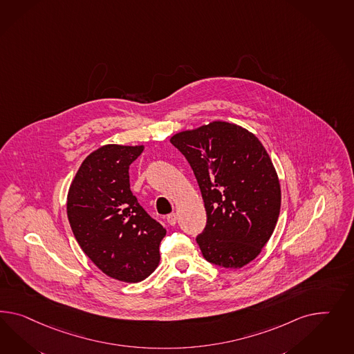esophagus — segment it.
Segmentation results:
<instances>
[{
	"label": "esophagus",
	"instance_id": "esophagus-1",
	"mask_svg": "<svg viewBox=\"0 0 354 354\" xmlns=\"http://www.w3.org/2000/svg\"><path fill=\"white\" fill-rule=\"evenodd\" d=\"M167 223L170 224V225H175L176 224V221H178V216H176V214H171V215H169L167 216Z\"/></svg>",
	"mask_w": 354,
	"mask_h": 354
}]
</instances>
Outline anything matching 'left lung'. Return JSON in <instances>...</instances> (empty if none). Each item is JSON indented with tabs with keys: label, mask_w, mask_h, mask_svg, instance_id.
Returning a JSON list of instances; mask_svg holds the SVG:
<instances>
[{
	"label": "left lung",
	"mask_w": 354,
	"mask_h": 354,
	"mask_svg": "<svg viewBox=\"0 0 354 354\" xmlns=\"http://www.w3.org/2000/svg\"><path fill=\"white\" fill-rule=\"evenodd\" d=\"M201 189L207 223L196 239L203 258L239 269L261 252L277 224L281 185L258 138L239 124L212 121L174 135Z\"/></svg>",
	"instance_id": "obj_1"
}]
</instances>
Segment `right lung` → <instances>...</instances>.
Listing matches in <instances>:
<instances>
[{"label": "right lung", "instance_id": "obj_1", "mask_svg": "<svg viewBox=\"0 0 354 354\" xmlns=\"http://www.w3.org/2000/svg\"><path fill=\"white\" fill-rule=\"evenodd\" d=\"M144 145L106 144L81 163L67 197V215L78 245L109 277L135 283L160 263L162 225L130 189V165Z\"/></svg>", "mask_w": 354, "mask_h": 354}]
</instances>
